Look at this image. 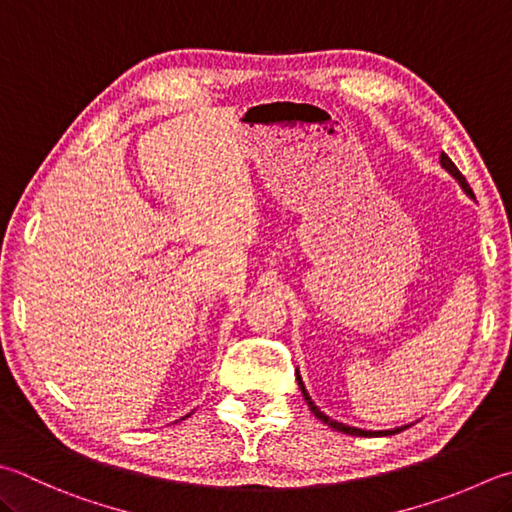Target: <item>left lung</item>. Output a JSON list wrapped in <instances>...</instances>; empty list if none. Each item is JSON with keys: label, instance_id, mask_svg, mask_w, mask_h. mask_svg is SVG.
I'll return each instance as SVG.
<instances>
[{"label": "left lung", "instance_id": "1", "mask_svg": "<svg viewBox=\"0 0 512 512\" xmlns=\"http://www.w3.org/2000/svg\"><path fill=\"white\" fill-rule=\"evenodd\" d=\"M441 167L446 169L450 176H455L457 180H459V185H461V189L466 191V194L470 196V198H475V194H472V189H470V185L466 182V178L461 176V171L455 167V162H452L446 153H441ZM296 381H298V385H301V392H303V397H305V401H307V406H310V410L314 412V417L316 419H321L323 423H327V426L330 428H334V430H339V432H343V435H352V437H379V435H383V437H388V435H397V432H401L403 428H394V430H381V432H372V430H361V428H350V426H345V423H339V421H334V419H330L327 417V414H323L321 410H318L316 406H314V401L310 399V394H307V390H305V385H303V379H301V374L296 372Z\"/></svg>", "mask_w": 512, "mask_h": 512}]
</instances>
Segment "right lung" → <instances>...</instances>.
I'll use <instances>...</instances> for the list:
<instances>
[{
	"mask_svg": "<svg viewBox=\"0 0 512 512\" xmlns=\"http://www.w3.org/2000/svg\"><path fill=\"white\" fill-rule=\"evenodd\" d=\"M187 417H189V414H187Z\"/></svg>",
	"mask_w": 512,
	"mask_h": 512,
	"instance_id": "obj_1",
	"label": "right lung"
}]
</instances>
